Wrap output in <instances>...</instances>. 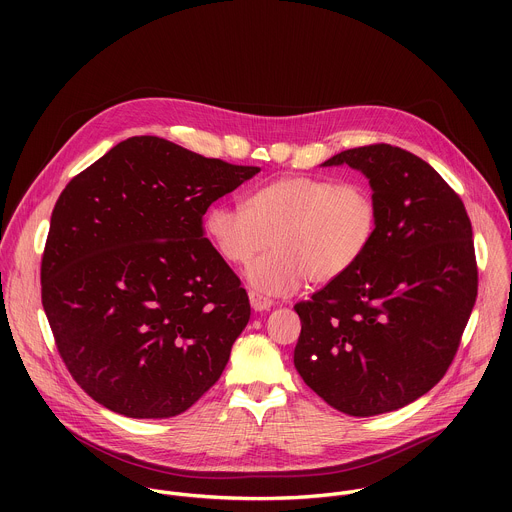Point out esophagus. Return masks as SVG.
Returning <instances> with one entry per match:
<instances>
[{"mask_svg":"<svg viewBox=\"0 0 512 512\" xmlns=\"http://www.w3.org/2000/svg\"><path fill=\"white\" fill-rule=\"evenodd\" d=\"M249 300H251V308H253L255 312H267V310H271V308H273V302H271L269 298H265V296L257 294V291H251V294H249Z\"/></svg>","mask_w":512,"mask_h":512,"instance_id":"1","label":"esophagus"}]
</instances>
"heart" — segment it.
<instances>
[{
  "mask_svg": "<svg viewBox=\"0 0 512 512\" xmlns=\"http://www.w3.org/2000/svg\"><path fill=\"white\" fill-rule=\"evenodd\" d=\"M204 233L216 253L247 267L249 285L263 296H289L308 279L332 283L369 253L379 229V206L369 186L314 176H285L247 196L245 206L216 202L204 212Z\"/></svg>",
  "mask_w": 512,
  "mask_h": 512,
  "instance_id": "b5f03b06",
  "label": "heart"
}]
</instances>
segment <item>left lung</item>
<instances>
[{
    "label": "left lung",
    "instance_id": "obj_1",
    "mask_svg": "<svg viewBox=\"0 0 512 512\" xmlns=\"http://www.w3.org/2000/svg\"><path fill=\"white\" fill-rule=\"evenodd\" d=\"M322 166L369 178L379 229L344 277L294 306V364L330 407L371 417L442 381L478 294L464 202L421 158L389 143L340 152Z\"/></svg>",
    "mask_w": 512,
    "mask_h": 512
}]
</instances>
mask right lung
<instances>
[{
	"mask_svg": "<svg viewBox=\"0 0 512 512\" xmlns=\"http://www.w3.org/2000/svg\"><path fill=\"white\" fill-rule=\"evenodd\" d=\"M257 172L137 135L62 190L42 306L68 373L109 411L174 417L223 375L251 306L202 216Z\"/></svg>",
	"mask_w": 512,
	"mask_h": 512,
	"instance_id": "obj_1",
	"label": "right lung"
}]
</instances>
